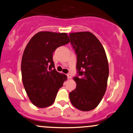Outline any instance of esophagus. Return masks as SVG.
<instances>
[{
  "label": "esophagus",
  "mask_w": 133,
  "mask_h": 133,
  "mask_svg": "<svg viewBox=\"0 0 133 133\" xmlns=\"http://www.w3.org/2000/svg\"><path fill=\"white\" fill-rule=\"evenodd\" d=\"M67 76H68V78L69 79H71L72 77V76L71 74H67Z\"/></svg>",
  "instance_id": "esophagus-1"
}]
</instances>
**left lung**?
<instances>
[{
	"instance_id": "8db88e82",
	"label": "left lung",
	"mask_w": 133,
	"mask_h": 133,
	"mask_svg": "<svg viewBox=\"0 0 133 133\" xmlns=\"http://www.w3.org/2000/svg\"><path fill=\"white\" fill-rule=\"evenodd\" d=\"M72 47L77 55L76 88L69 92L72 104L82 111L98 106L107 88L109 65L104 49L90 32L69 34Z\"/></svg>"
}]
</instances>
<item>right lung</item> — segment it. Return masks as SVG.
<instances>
[{
  "label": "right lung",
  "instance_id": "add662e5",
  "mask_svg": "<svg viewBox=\"0 0 133 133\" xmlns=\"http://www.w3.org/2000/svg\"><path fill=\"white\" fill-rule=\"evenodd\" d=\"M70 42L66 33L39 32L25 47L21 62L22 82L32 103L39 108L51 106L67 79L55 69L52 55L57 47Z\"/></svg>",
  "mask_w": 133,
  "mask_h": 133
}]
</instances>
